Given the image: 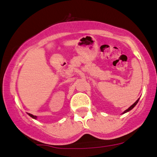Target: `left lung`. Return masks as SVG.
Listing matches in <instances>:
<instances>
[{
	"instance_id": "left-lung-1",
	"label": "left lung",
	"mask_w": 157,
	"mask_h": 157,
	"mask_svg": "<svg viewBox=\"0 0 157 157\" xmlns=\"http://www.w3.org/2000/svg\"><path fill=\"white\" fill-rule=\"evenodd\" d=\"M139 99H140V98H139ZM139 99H137V100H136V102H135V103H134V104H133V105H131V106L129 107V108H128V109H127V110H125V111H124V113H127V112L130 111V110H132V109H133V107H134L136 106V104H137V103H138V101H139Z\"/></svg>"
}]
</instances>
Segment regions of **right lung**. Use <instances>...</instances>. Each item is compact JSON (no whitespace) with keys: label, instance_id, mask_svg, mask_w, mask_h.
Segmentation results:
<instances>
[{"label":"right lung","instance_id":"1","mask_svg":"<svg viewBox=\"0 0 157 157\" xmlns=\"http://www.w3.org/2000/svg\"><path fill=\"white\" fill-rule=\"evenodd\" d=\"M29 115L30 116V117H31L32 118H33V119H36V118H37V117H36V116H33V114H30V113H29Z\"/></svg>","mask_w":157,"mask_h":157}]
</instances>
